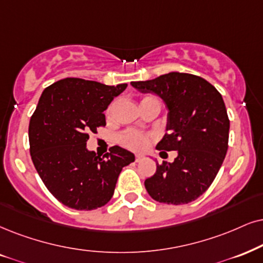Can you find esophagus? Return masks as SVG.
I'll return each instance as SVG.
<instances>
[{"mask_svg": "<svg viewBox=\"0 0 263 263\" xmlns=\"http://www.w3.org/2000/svg\"><path fill=\"white\" fill-rule=\"evenodd\" d=\"M135 160H136V162H139V161H142L143 160V155H136L135 156Z\"/></svg>", "mask_w": 263, "mask_h": 263, "instance_id": "esophagus-1", "label": "esophagus"}]
</instances>
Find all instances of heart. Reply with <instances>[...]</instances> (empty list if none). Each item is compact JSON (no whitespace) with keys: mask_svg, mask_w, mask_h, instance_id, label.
Listing matches in <instances>:
<instances>
[{"mask_svg":"<svg viewBox=\"0 0 263 263\" xmlns=\"http://www.w3.org/2000/svg\"><path fill=\"white\" fill-rule=\"evenodd\" d=\"M151 102L159 103V104H160L159 99L154 97V96H144V97L142 98L141 104L142 103H151ZM114 107H115V103H111V104L108 107L107 109L108 119L111 118L112 111H114ZM149 141H151V136L143 134V132H139L137 129H127V131H125L124 134H121L120 137H119V142H120L121 145H124V147L128 149H132V151H138V152L147 148V145L149 144Z\"/></svg>","mask_w":263,"mask_h":263,"instance_id":"obj_1","label":"heart"}]
</instances>
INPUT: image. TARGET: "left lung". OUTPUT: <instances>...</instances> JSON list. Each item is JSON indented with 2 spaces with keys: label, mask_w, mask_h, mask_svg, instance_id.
I'll return each mask as SVG.
<instances>
[{
  "label": "left lung",
  "mask_w": 263,
  "mask_h": 263,
  "mask_svg": "<svg viewBox=\"0 0 263 263\" xmlns=\"http://www.w3.org/2000/svg\"><path fill=\"white\" fill-rule=\"evenodd\" d=\"M131 85L164 99L168 132L156 149L178 153L172 164L156 162V172L145 179V189L164 204L195 200L214 182L227 154L229 119L221 93L205 79L185 72H168Z\"/></svg>",
  "instance_id": "8db88e82"
}]
</instances>
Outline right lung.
Wrapping results in <instances>:
<instances>
[{
  "mask_svg": "<svg viewBox=\"0 0 263 263\" xmlns=\"http://www.w3.org/2000/svg\"><path fill=\"white\" fill-rule=\"evenodd\" d=\"M126 87L66 78L39 99L29 124L30 155L51 194L68 208L88 211L107 204L122 167L135 161L118 145L103 158L86 148L89 134L105 126L104 110Z\"/></svg>",
  "mask_w": 263,
  "mask_h": 263,
  "instance_id": "right-lung-1",
  "label": "right lung"
}]
</instances>
